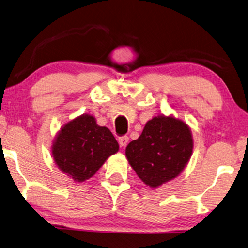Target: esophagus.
I'll return each instance as SVG.
<instances>
[{
	"instance_id": "34e87169",
	"label": "esophagus",
	"mask_w": 248,
	"mask_h": 248,
	"mask_svg": "<svg viewBox=\"0 0 248 248\" xmlns=\"http://www.w3.org/2000/svg\"><path fill=\"white\" fill-rule=\"evenodd\" d=\"M128 141H129L128 136H122L119 139V144H120L121 147H125V146L128 144Z\"/></svg>"
}]
</instances>
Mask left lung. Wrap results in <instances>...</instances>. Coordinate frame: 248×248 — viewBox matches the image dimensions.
Here are the masks:
<instances>
[{
    "label": "left lung",
    "instance_id": "8db88e82",
    "mask_svg": "<svg viewBox=\"0 0 248 248\" xmlns=\"http://www.w3.org/2000/svg\"><path fill=\"white\" fill-rule=\"evenodd\" d=\"M191 129L172 115L154 116L140 136L132 140L125 156L137 176L151 188L177 178L192 155Z\"/></svg>",
    "mask_w": 248,
    "mask_h": 248
}]
</instances>
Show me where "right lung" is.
Listing matches in <instances>:
<instances>
[{"instance_id": "obj_1", "label": "right lung", "mask_w": 248, "mask_h": 248, "mask_svg": "<svg viewBox=\"0 0 248 248\" xmlns=\"http://www.w3.org/2000/svg\"><path fill=\"white\" fill-rule=\"evenodd\" d=\"M117 152L119 143L111 131L97 125L90 114H82L64 124L51 146L57 167L77 182L90 179Z\"/></svg>"}]
</instances>
